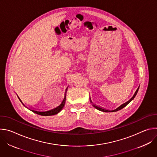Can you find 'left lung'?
I'll use <instances>...</instances> for the list:
<instances>
[{
	"instance_id": "1",
	"label": "left lung",
	"mask_w": 157,
	"mask_h": 157,
	"mask_svg": "<svg viewBox=\"0 0 157 157\" xmlns=\"http://www.w3.org/2000/svg\"><path fill=\"white\" fill-rule=\"evenodd\" d=\"M139 87H140V86H139V87L137 88V89L136 90V91L135 92V94H133V96L132 97V98H131L130 99H129V100H128V101H127L126 102H125V103H124V104H121L120 106H119L118 107H117L116 109H114V110H107V109H104V108H103V107H102L98 106V105H96V104H93V102H92V101H91V97H89V100H90L91 103H92V105H93V107H95L96 109H98V110H100V111L105 112V113H113V112H116V111H118V110H121V109H123L124 107H125L128 104H129V103H130V102H131V101H132L134 98H135V97L136 96V95H137V93H138Z\"/></svg>"
}]
</instances>
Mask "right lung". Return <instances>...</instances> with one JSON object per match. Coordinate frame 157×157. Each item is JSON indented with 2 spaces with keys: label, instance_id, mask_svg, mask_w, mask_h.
I'll use <instances>...</instances> for the list:
<instances>
[{
  "label": "right lung",
  "instance_id": "1",
  "mask_svg": "<svg viewBox=\"0 0 157 157\" xmlns=\"http://www.w3.org/2000/svg\"><path fill=\"white\" fill-rule=\"evenodd\" d=\"M68 86L65 89V92H64V99L62 101L61 103L57 107L53 108V109H51L50 110H36V109H29L27 107H26L24 103L21 102V101L20 100V99L19 98V97L18 96L19 100L20 101V102L22 103V104H23L25 107L28 108L29 110H30L31 111H32L33 113L36 114H38V115H40V116H53V115H55V114H58L59 112L63 109V108L64 107V104H65V102H66V92H67V90H68Z\"/></svg>",
  "mask_w": 157,
  "mask_h": 157
}]
</instances>
